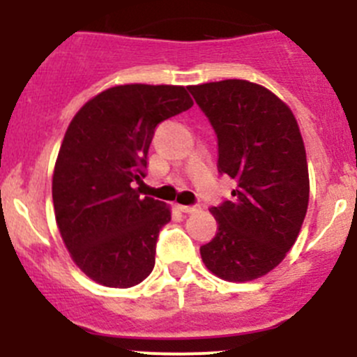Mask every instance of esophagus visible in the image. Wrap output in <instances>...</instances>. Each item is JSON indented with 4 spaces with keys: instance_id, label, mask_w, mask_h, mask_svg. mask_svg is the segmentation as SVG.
Returning a JSON list of instances; mask_svg holds the SVG:
<instances>
[{
    "instance_id": "34e87169",
    "label": "esophagus",
    "mask_w": 357,
    "mask_h": 357,
    "mask_svg": "<svg viewBox=\"0 0 357 357\" xmlns=\"http://www.w3.org/2000/svg\"><path fill=\"white\" fill-rule=\"evenodd\" d=\"M178 208L181 212H186V214H193V212L199 211V205H178Z\"/></svg>"
}]
</instances>
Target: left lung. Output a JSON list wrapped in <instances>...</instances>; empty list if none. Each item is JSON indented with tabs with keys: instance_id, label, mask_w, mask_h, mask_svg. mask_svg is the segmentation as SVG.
I'll return each instance as SVG.
<instances>
[{
	"instance_id": "obj_1",
	"label": "left lung",
	"mask_w": 357,
	"mask_h": 357,
	"mask_svg": "<svg viewBox=\"0 0 357 357\" xmlns=\"http://www.w3.org/2000/svg\"><path fill=\"white\" fill-rule=\"evenodd\" d=\"M218 135V169L236 181L231 200L211 212L218 231L200 247L208 271L252 282L285 259L309 204V172L301 129L264 86L226 79L190 86Z\"/></svg>"
}]
</instances>
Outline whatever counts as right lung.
<instances>
[{
  "label": "right lung",
  "instance_id": "1",
  "mask_svg": "<svg viewBox=\"0 0 357 357\" xmlns=\"http://www.w3.org/2000/svg\"><path fill=\"white\" fill-rule=\"evenodd\" d=\"M192 105L183 86H114L68 124L53 171V207L72 261L93 282L129 289L152 273L171 211L136 183L146 174L157 126Z\"/></svg>",
  "mask_w": 357,
  "mask_h": 357
}]
</instances>
